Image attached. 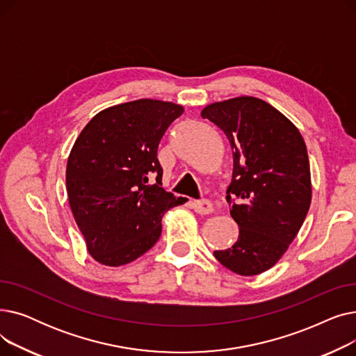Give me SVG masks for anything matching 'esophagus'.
Wrapping results in <instances>:
<instances>
[{
    "label": "esophagus",
    "mask_w": 356,
    "mask_h": 356,
    "mask_svg": "<svg viewBox=\"0 0 356 356\" xmlns=\"http://www.w3.org/2000/svg\"><path fill=\"white\" fill-rule=\"evenodd\" d=\"M192 208L195 209V212L200 213V215H207L213 212V204L208 200V199H202V200H193L192 202Z\"/></svg>",
    "instance_id": "esophagus-1"
}]
</instances>
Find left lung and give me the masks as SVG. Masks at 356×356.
Returning a JSON list of instances; mask_svg holds the SVG:
<instances>
[{
  "label": "left lung",
  "mask_w": 356,
  "mask_h": 356,
  "mask_svg": "<svg viewBox=\"0 0 356 356\" xmlns=\"http://www.w3.org/2000/svg\"><path fill=\"white\" fill-rule=\"evenodd\" d=\"M202 118L225 133L234 156L227 200L239 235L231 248L213 255L235 274H259L287 251L309 212L305 140L282 112L252 97L211 104Z\"/></svg>",
  "instance_id": "obj_1"
}]
</instances>
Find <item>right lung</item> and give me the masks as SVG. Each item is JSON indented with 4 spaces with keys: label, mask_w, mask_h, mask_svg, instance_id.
I'll use <instances>...</instances> for the list:
<instances>
[{
    "label": "right lung",
    "mask_w": 356,
    "mask_h": 356,
    "mask_svg": "<svg viewBox=\"0 0 356 356\" xmlns=\"http://www.w3.org/2000/svg\"><path fill=\"white\" fill-rule=\"evenodd\" d=\"M183 106L138 99L106 108L82 129L67 159L72 213L93 259L118 267L161 235L163 215L183 202L161 188L159 144Z\"/></svg>",
    "instance_id": "add662e5"
}]
</instances>
